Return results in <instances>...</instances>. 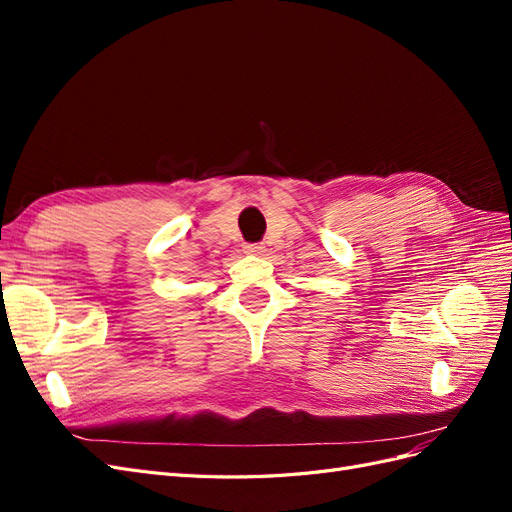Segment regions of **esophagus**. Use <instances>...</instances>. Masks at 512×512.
Instances as JSON below:
<instances>
[{
  "mask_svg": "<svg viewBox=\"0 0 512 512\" xmlns=\"http://www.w3.org/2000/svg\"><path fill=\"white\" fill-rule=\"evenodd\" d=\"M265 252V247L262 245H245V254H252V256H258Z\"/></svg>",
  "mask_w": 512,
  "mask_h": 512,
  "instance_id": "34e87169",
  "label": "esophagus"
}]
</instances>
